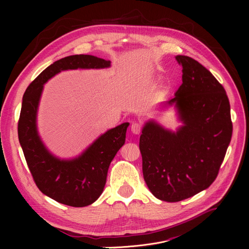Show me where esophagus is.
<instances>
[{"instance_id": "obj_1", "label": "esophagus", "mask_w": 249, "mask_h": 249, "mask_svg": "<svg viewBox=\"0 0 249 249\" xmlns=\"http://www.w3.org/2000/svg\"><path fill=\"white\" fill-rule=\"evenodd\" d=\"M141 129H142V126H141V124H140V123L134 122V123L132 124V125H131V131H132L133 134H136V135L140 134Z\"/></svg>"}]
</instances>
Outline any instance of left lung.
Returning <instances> with one entry per match:
<instances>
[{"instance_id": "8db88e82", "label": "left lung", "mask_w": 249, "mask_h": 249, "mask_svg": "<svg viewBox=\"0 0 249 249\" xmlns=\"http://www.w3.org/2000/svg\"><path fill=\"white\" fill-rule=\"evenodd\" d=\"M183 83L166 103L183 123L173 132L148 120L139 141L143 178L158 199L189 198L217 178L231 139V106L223 86L205 66L178 55Z\"/></svg>"}]
</instances>
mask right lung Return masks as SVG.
<instances>
[{"mask_svg": "<svg viewBox=\"0 0 249 249\" xmlns=\"http://www.w3.org/2000/svg\"><path fill=\"white\" fill-rule=\"evenodd\" d=\"M111 61L91 55H72L48 66L26 90L18 120V140L28 167L38 189L47 196L71 207L91 205L104 191L111 161L124 144L129 123H124L94 140L73 159H60L50 153L37 131V111L43 85L69 70H100Z\"/></svg>", "mask_w": 249, "mask_h": 249, "instance_id": "1", "label": "right lung"}]
</instances>
